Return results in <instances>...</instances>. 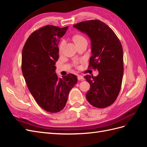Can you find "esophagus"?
Instances as JSON below:
<instances>
[{
    "label": "esophagus",
    "instance_id": "1",
    "mask_svg": "<svg viewBox=\"0 0 147 147\" xmlns=\"http://www.w3.org/2000/svg\"><path fill=\"white\" fill-rule=\"evenodd\" d=\"M77 78H78V80H84V77L83 76H82V75H78Z\"/></svg>",
    "mask_w": 147,
    "mask_h": 147
}]
</instances>
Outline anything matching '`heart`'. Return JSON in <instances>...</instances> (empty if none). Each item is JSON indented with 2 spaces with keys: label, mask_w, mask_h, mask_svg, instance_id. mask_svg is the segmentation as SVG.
Instances as JSON below:
<instances>
[{
  "label": "heart",
  "mask_w": 147,
  "mask_h": 147,
  "mask_svg": "<svg viewBox=\"0 0 147 147\" xmlns=\"http://www.w3.org/2000/svg\"><path fill=\"white\" fill-rule=\"evenodd\" d=\"M72 40L75 43V45H78L79 43H81L83 42H86V39L84 37L83 35L80 33H76L73 35V36L72 37ZM64 45V41H61L59 45V52L61 53L63 52V48ZM75 65H77V63H75Z\"/></svg>",
  "instance_id": "heart-1"
}]
</instances>
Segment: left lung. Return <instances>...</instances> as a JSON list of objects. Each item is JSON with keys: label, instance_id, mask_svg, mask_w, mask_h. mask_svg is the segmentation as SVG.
<instances>
[{"label": "left lung", "instance_id": "8db88e82", "mask_svg": "<svg viewBox=\"0 0 147 147\" xmlns=\"http://www.w3.org/2000/svg\"><path fill=\"white\" fill-rule=\"evenodd\" d=\"M74 26L91 38L92 55L88 68L99 71L96 77L84 76L90 84L86 99L95 107H107L117 99L121 87L124 72L121 43L113 30L100 20L83 21Z\"/></svg>", "mask_w": 147, "mask_h": 147}]
</instances>
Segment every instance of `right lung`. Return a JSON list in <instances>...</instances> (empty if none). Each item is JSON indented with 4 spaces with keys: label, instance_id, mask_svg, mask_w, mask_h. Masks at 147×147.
<instances>
[{
    "label": "right lung",
    "instance_id": "add662e5",
    "mask_svg": "<svg viewBox=\"0 0 147 147\" xmlns=\"http://www.w3.org/2000/svg\"><path fill=\"white\" fill-rule=\"evenodd\" d=\"M67 28L53 25L39 28L30 34L22 52L21 69L29 90L40 107L50 113L64 108L70 91L78 82L72 74L58 78L55 73L59 38Z\"/></svg>",
    "mask_w": 147,
    "mask_h": 147
}]
</instances>
